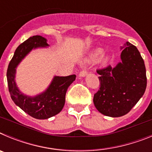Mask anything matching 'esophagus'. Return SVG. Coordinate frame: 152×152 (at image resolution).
Instances as JSON below:
<instances>
[{
	"label": "esophagus",
	"mask_w": 152,
	"mask_h": 152,
	"mask_svg": "<svg viewBox=\"0 0 152 152\" xmlns=\"http://www.w3.org/2000/svg\"><path fill=\"white\" fill-rule=\"evenodd\" d=\"M87 75H88V71L86 69L82 70V71L79 73V76H80V77H85Z\"/></svg>",
	"instance_id": "obj_1"
}]
</instances>
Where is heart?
<instances>
[{
  "label": "heart",
  "instance_id": "b5f03b06",
  "mask_svg": "<svg viewBox=\"0 0 152 152\" xmlns=\"http://www.w3.org/2000/svg\"><path fill=\"white\" fill-rule=\"evenodd\" d=\"M103 53V49H100V48L95 49V50L92 52V54L91 55V56H90L89 61H96L99 58L101 57ZM109 59H110V57H109V56H106V57H104L103 58L104 62H107V61H109Z\"/></svg>",
  "mask_w": 152,
  "mask_h": 152
}]
</instances>
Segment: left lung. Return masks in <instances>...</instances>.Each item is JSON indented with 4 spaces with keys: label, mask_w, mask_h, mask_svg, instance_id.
I'll use <instances>...</instances> for the list:
<instances>
[{
    "label": "left lung",
    "mask_w": 152,
    "mask_h": 152,
    "mask_svg": "<svg viewBox=\"0 0 152 152\" xmlns=\"http://www.w3.org/2000/svg\"><path fill=\"white\" fill-rule=\"evenodd\" d=\"M121 62L96 71L100 89L94 103L102 114L119 117L128 113L143 96L147 85L144 60L136 47L129 42L121 46Z\"/></svg>",
    "instance_id": "1"
}]
</instances>
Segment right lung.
I'll list each match as a JSON object with an SVG mask.
<instances>
[{"label":"right lung","mask_w":152,"mask_h":152,"mask_svg":"<svg viewBox=\"0 0 152 152\" xmlns=\"http://www.w3.org/2000/svg\"><path fill=\"white\" fill-rule=\"evenodd\" d=\"M46 46H49L47 40L42 36L29 37L17 48L7 72L8 89L13 101L28 115L38 119H49L61 112L65 103L67 90L76 78L75 75L55 76L49 88L35 96H26L20 91L15 82L17 65L32 49Z\"/></svg>","instance_id":"add662e5"}]
</instances>
